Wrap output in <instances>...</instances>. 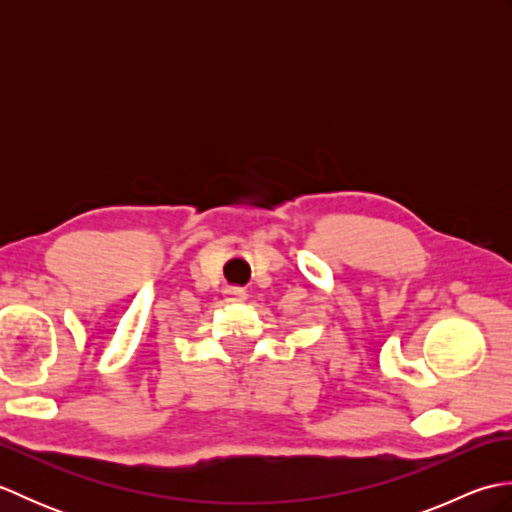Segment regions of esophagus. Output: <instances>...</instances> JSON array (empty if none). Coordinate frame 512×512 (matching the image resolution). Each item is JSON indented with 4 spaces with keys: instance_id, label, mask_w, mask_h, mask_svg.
<instances>
[{
    "instance_id": "esophagus-1",
    "label": "esophagus",
    "mask_w": 512,
    "mask_h": 512,
    "mask_svg": "<svg viewBox=\"0 0 512 512\" xmlns=\"http://www.w3.org/2000/svg\"><path fill=\"white\" fill-rule=\"evenodd\" d=\"M226 297H228V301H233V303H242V301H246V290H242V288H228L226 290Z\"/></svg>"
}]
</instances>
